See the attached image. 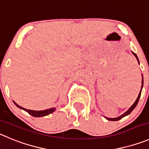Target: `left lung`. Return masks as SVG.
<instances>
[{"label": "left lung", "mask_w": 149, "mask_h": 149, "mask_svg": "<svg viewBox=\"0 0 149 149\" xmlns=\"http://www.w3.org/2000/svg\"><path fill=\"white\" fill-rule=\"evenodd\" d=\"M132 53H133V52H132ZM133 54H134V55L135 56V57L137 58V62H139V59H138V58H137V55H136V54H134V53H133ZM139 64H140V63H139ZM143 79H142L141 90H140V93H139L138 96H137V99H136V101H134V104H133L132 105V106L130 107V108H129V109H128V110L126 111V112H125L123 114V115H120V116L118 117V118H107V117H104V118H106V119H107L108 120H112V121H117V120H120V119H121V118H123V117H125V116H126V115H129V114H130L132 112L133 109H134V108L136 107V106H137V103H138V101H139V99H140V95H141V91H142V89H143Z\"/></svg>", "instance_id": "8db88e82"}]
</instances>
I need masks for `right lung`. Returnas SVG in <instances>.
<instances>
[{"mask_svg":"<svg viewBox=\"0 0 149 149\" xmlns=\"http://www.w3.org/2000/svg\"><path fill=\"white\" fill-rule=\"evenodd\" d=\"M14 104L16 105L17 107L18 108H20V109H23L24 111H26V112H27L28 113L30 114L31 115H32L33 117H42V116H45V115H49V114L52 113V112H54V111H55V108H51V109H45V110H42V111H35V110H31V109H25V108L19 106L17 104H16V103L15 102V101H13Z\"/></svg>","mask_w":149,"mask_h":149,"instance_id":"1","label":"right lung"}]
</instances>
